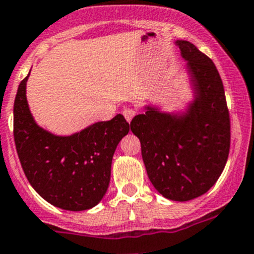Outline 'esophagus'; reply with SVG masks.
I'll return each instance as SVG.
<instances>
[{
  "instance_id": "1",
  "label": "esophagus",
  "mask_w": 254,
  "mask_h": 254,
  "mask_svg": "<svg viewBox=\"0 0 254 254\" xmlns=\"http://www.w3.org/2000/svg\"><path fill=\"white\" fill-rule=\"evenodd\" d=\"M134 115H136V111H134L133 108L126 107L125 110H123V116H125V118L127 120V122H131L132 118L134 117Z\"/></svg>"
}]
</instances>
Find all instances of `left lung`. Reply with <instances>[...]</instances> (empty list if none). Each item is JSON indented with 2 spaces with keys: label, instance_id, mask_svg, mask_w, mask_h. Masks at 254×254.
<instances>
[{
  "label": "left lung",
  "instance_id": "1",
  "mask_svg": "<svg viewBox=\"0 0 254 254\" xmlns=\"http://www.w3.org/2000/svg\"><path fill=\"white\" fill-rule=\"evenodd\" d=\"M193 100L182 112L153 105L131 122L141 141L147 175L157 192L186 202L208 192L223 172L231 144L223 83L211 59L193 43L178 40Z\"/></svg>",
  "mask_w": 254,
  "mask_h": 254
}]
</instances>
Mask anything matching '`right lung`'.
I'll use <instances>...</instances> for the list:
<instances>
[{
    "label": "right lung",
    "mask_w": 254,
    "mask_h": 254,
    "mask_svg": "<svg viewBox=\"0 0 254 254\" xmlns=\"http://www.w3.org/2000/svg\"><path fill=\"white\" fill-rule=\"evenodd\" d=\"M28 76L18 86L13 106L14 143L28 182L59 208L77 212L97 206L107 192L113 154L129 123L117 115L69 136L51 133L36 123L28 107Z\"/></svg>",
    "instance_id": "add662e5"
}]
</instances>
